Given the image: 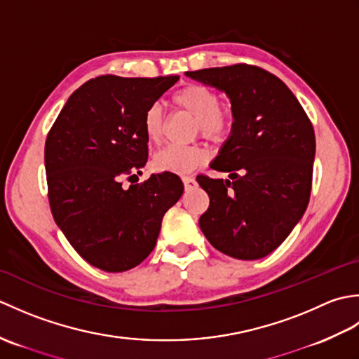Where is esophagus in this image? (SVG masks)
<instances>
[{"label":"esophagus","mask_w":359,"mask_h":359,"mask_svg":"<svg viewBox=\"0 0 359 359\" xmlns=\"http://www.w3.org/2000/svg\"><path fill=\"white\" fill-rule=\"evenodd\" d=\"M182 182H184L187 191H189V189H193L196 187V179L194 177H188V175H185V177H182Z\"/></svg>","instance_id":"esophagus-1"}]
</instances>
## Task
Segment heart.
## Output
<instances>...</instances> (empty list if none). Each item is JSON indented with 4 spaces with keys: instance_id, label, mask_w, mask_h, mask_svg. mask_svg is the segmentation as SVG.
<instances>
[{
    "instance_id": "b5f03b06",
    "label": "heart",
    "mask_w": 359,
    "mask_h": 359,
    "mask_svg": "<svg viewBox=\"0 0 359 359\" xmlns=\"http://www.w3.org/2000/svg\"><path fill=\"white\" fill-rule=\"evenodd\" d=\"M172 104L196 120V129L211 142L224 140L231 128V116L219 108V97L203 85H187L175 90ZM163 111L160 104H151L143 116L144 135L149 142H158L163 135ZM208 160V152L199 147H166L154 157V163L162 171L187 174L202 166Z\"/></svg>"
}]
</instances>
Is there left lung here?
<instances>
[{"label": "left lung", "instance_id": "8db88e82", "mask_svg": "<svg viewBox=\"0 0 359 359\" xmlns=\"http://www.w3.org/2000/svg\"><path fill=\"white\" fill-rule=\"evenodd\" d=\"M230 98L233 125L211 168L197 175L210 197L201 230L220 253L256 261L276 250L307 210L315 133L284 81L261 67L234 65L185 72Z\"/></svg>", "mask_w": 359, "mask_h": 359}]
</instances>
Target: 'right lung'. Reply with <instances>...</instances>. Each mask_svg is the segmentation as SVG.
Here are the masks:
<instances>
[{"label": "right lung", "instance_id": "add662e5", "mask_svg": "<svg viewBox=\"0 0 359 359\" xmlns=\"http://www.w3.org/2000/svg\"><path fill=\"white\" fill-rule=\"evenodd\" d=\"M179 77L102 75L66 102L44 147L49 203L74 250L103 271L143 262L156 247L165 212L184 194L177 174H142L148 160L143 116Z\"/></svg>", "mask_w": 359, "mask_h": 359}]
</instances>
